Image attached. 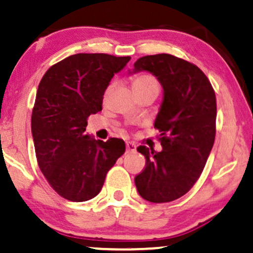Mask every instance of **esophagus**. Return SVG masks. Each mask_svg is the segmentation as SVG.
Here are the masks:
<instances>
[{
	"mask_svg": "<svg viewBox=\"0 0 253 253\" xmlns=\"http://www.w3.org/2000/svg\"><path fill=\"white\" fill-rule=\"evenodd\" d=\"M135 149H136V146L133 143H126V153L134 152Z\"/></svg>",
	"mask_w": 253,
	"mask_h": 253,
	"instance_id": "34e87169",
	"label": "esophagus"
}]
</instances>
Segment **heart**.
Here are the masks:
<instances>
[{
	"label": "heart",
	"mask_w": 253,
	"mask_h": 253,
	"mask_svg": "<svg viewBox=\"0 0 253 253\" xmlns=\"http://www.w3.org/2000/svg\"><path fill=\"white\" fill-rule=\"evenodd\" d=\"M132 88L134 92H143L147 90H159V84L150 75H136L132 78Z\"/></svg>",
	"instance_id": "heart-1"
}]
</instances>
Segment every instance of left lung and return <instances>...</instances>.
Listing matches in <instances>:
<instances>
[{
  "instance_id": "obj_1",
  "label": "left lung",
  "mask_w": 253,
  "mask_h": 253,
  "mask_svg": "<svg viewBox=\"0 0 253 253\" xmlns=\"http://www.w3.org/2000/svg\"><path fill=\"white\" fill-rule=\"evenodd\" d=\"M139 71L155 75L163 86V102L155 121L163 150L136 149L145 156L146 164L135 176V187L146 201L171 202L193 188L213 147L215 92L196 65L172 54L139 58L133 72Z\"/></svg>"
}]
</instances>
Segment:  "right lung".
Listing matches in <instances>:
<instances>
[{"label": "right lung", "instance_id": "obj_1", "mask_svg": "<svg viewBox=\"0 0 253 253\" xmlns=\"http://www.w3.org/2000/svg\"><path fill=\"white\" fill-rule=\"evenodd\" d=\"M129 59L77 53L52 65L40 81L31 123L38 165L53 190L69 201L96 196L124 155V140H96L84 130L90 115L102 110L110 80Z\"/></svg>", "mask_w": 253, "mask_h": 253}]
</instances>
